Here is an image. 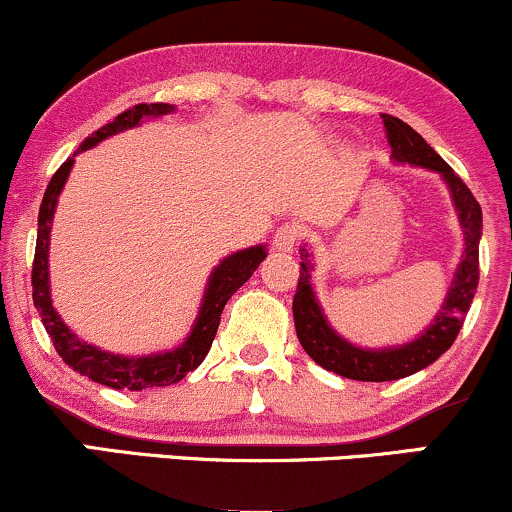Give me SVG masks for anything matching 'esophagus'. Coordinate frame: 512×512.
Instances as JSON below:
<instances>
[{"instance_id": "esophagus-1", "label": "esophagus", "mask_w": 512, "mask_h": 512, "mask_svg": "<svg viewBox=\"0 0 512 512\" xmlns=\"http://www.w3.org/2000/svg\"><path fill=\"white\" fill-rule=\"evenodd\" d=\"M298 240H301V226H296V223H284V226H279V231L274 233V248L279 252H291L296 248Z\"/></svg>"}]
</instances>
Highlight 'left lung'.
Instances as JSON below:
<instances>
[{
    "mask_svg": "<svg viewBox=\"0 0 512 512\" xmlns=\"http://www.w3.org/2000/svg\"><path fill=\"white\" fill-rule=\"evenodd\" d=\"M383 125L387 142L392 146V161L436 170L445 180L464 233V252L438 315L419 337L407 344L385 346V349H361V346L346 342L332 330L320 303H317L313 284H310V272H313L310 252L305 250V245L298 250L301 252V276H298V289L293 296V322H296L298 342L317 366L332 370L342 378L363 380V383H387V380L407 378V375L431 366L436 358L443 356L460 334L479 284V202L469 192V187L457 178L455 170L407 122H402L399 117L383 115Z\"/></svg>",
    "mask_w": 512,
    "mask_h": 512,
    "instance_id": "1",
    "label": "left lung"
}]
</instances>
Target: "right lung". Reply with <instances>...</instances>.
<instances>
[{
  "label": "right lung",
  "mask_w": 512,
  "mask_h": 512,
  "mask_svg": "<svg viewBox=\"0 0 512 512\" xmlns=\"http://www.w3.org/2000/svg\"><path fill=\"white\" fill-rule=\"evenodd\" d=\"M173 105L168 103H139L134 108L125 110L115 117L113 122L96 129L91 137H86L81 142L79 149L74 151L67 161L57 168V173L52 175L48 190H45L43 204H40L38 214V240H35V257H33V303L38 308L40 320H43L45 330H48L52 344H55L57 354L62 356V361L69 368H74L76 373L86 375L93 383H101L113 387V390H146V387H166L178 383L185 378L190 370H195L199 363L204 361V356L209 354L211 342H214L216 330H219L223 305L228 303V298L236 293L245 281L250 279L252 272L260 267V262L267 257L264 245H252V248L238 250L233 255L223 257L219 267L214 269L207 281V289H204L202 305H199V315L192 325V332L187 334V339L180 346L168 351H158V354L149 356H120L110 354V351L98 349V346L84 342L76 334L69 330L62 322V317L57 315V310L52 308L50 298V272H48V255H50V228L52 219H55V207L64 182L69 178V170L74 166V156L81 151L93 149L103 139L113 137L117 132H125L142 125L146 117H161L173 113Z\"/></svg>",
  "instance_id": "add662e5"
}]
</instances>
